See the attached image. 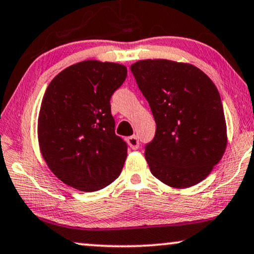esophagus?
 Segmentation results:
<instances>
[{
	"mask_svg": "<svg viewBox=\"0 0 254 254\" xmlns=\"http://www.w3.org/2000/svg\"><path fill=\"white\" fill-rule=\"evenodd\" d=\"M127 141L128 147L132 149H137L139 147V140H138L137 135H131V137H128L127 139Z\"/></svg>",
	"mask_w": 254,
	"mask_h": 254,
	"instance_id": "34e87169",
	"label": "esophagus"
}]
</instances>
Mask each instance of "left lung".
I'll return each instance as SVG.
<instances>
[{
	"label": "left lung",
	"instance_id": "left-lung-1",
	"mask_svg": "<svg viewBox=\"0 0 254 254\" xmlns=\"http://www.w3.org/2000/svg\"><path fill=\"white\" fill-rule=\"evenodd\" d=\"M151 107L155 137L145 147L153 176L171 188L193 187L208 176L227 147L219 91L197 66L169 60L131 65Z\"/></svg>",
	"mask_w": 254,
	"mask_h": 254
}]
</instances>
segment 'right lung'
I'll return each instance as SVG.
<instances>
[{
	"mask_svg": "<svg viewBox=\"0 0 254 254\" xmlns=\"http://www.w3.org/2000/svg\"><path fill=\"white\" fill-rule=\"evenodd\" d=\"M127 73L122 64L83 61L61 71L45 92L38 119L42 158L76 190H101L122 171L127 146L115 134L110 98Z\"/></svg>",
	"mask_w": 254,
	"mask_h": 254,
	"instance_id": "right-lung-1",
	"label": "right lung"
}]
</instances>
